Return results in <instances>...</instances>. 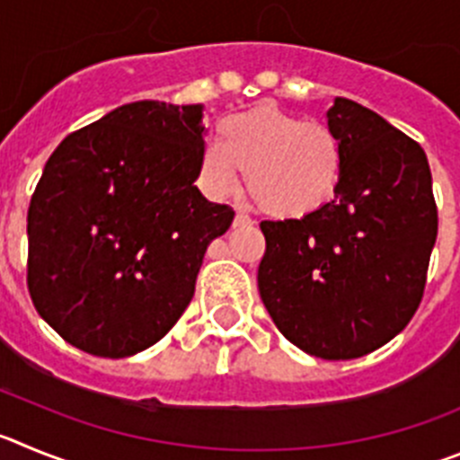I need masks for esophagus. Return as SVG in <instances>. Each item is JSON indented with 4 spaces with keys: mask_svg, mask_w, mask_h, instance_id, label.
<instances>
[{
    "mask_svg": "<svg viewBox=\"0 0 460 460\" xmlns=\"http://www.w3.org/2000/svg\"><path fill=\"white\" fill-rule=\"evenodd\" d=\"M252 225V217L247 213H243V210H238L234 217V226H250Z\"/></svg>",
    "mask_w": 460,
    "mask_h": 460,
    "instance_id": "1",
    "label": "esophagus"
}]
</instances>
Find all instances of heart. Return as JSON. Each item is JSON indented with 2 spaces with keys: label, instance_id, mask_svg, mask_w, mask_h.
Here are the masks:
<instances>
[{
  "label": "heart",
  "instance_id": "heart-1",
  "mask_svg": "<svg viewBox=\"0 0 460 460\" xmlns=\"http://www.w3.org/2000/svg\"><path fill=\"white\" fill-rule=\"evenodd\" d=\"M343 169L346 153L332 128L261 102L222 119L217 142L201 148L199 183L222 199L245 172L247 190L263 213L307 220L332 204Z\"/></svg>",
  "mask_w": 460,
  "mask_h": 460
}]
</instances>
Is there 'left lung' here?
<instances>
[{
	"label": "left lung",
	"mask_w": 460,
	"mask_h": 460,
	"mask_svg": "<svg viewBox=\"0 0 460 460\" xmlns=\"http://www.w3.org/2000/svg\"><path fill=\"white\" fill-rule=\"evenodd\" d=\"M346 169L307 220L261 222L259 293L279 332L323 359L380 349L408 325L438 235L424 148L376 111L334 98L325 114Z\"/></svg>",
	"instance_id": "8db88e82"
}]
</instances>
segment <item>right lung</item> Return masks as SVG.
<instances>
[{"instance_id":"1","label":"right lung","mask_w":460,"mask_h":460,"mask_svg":"<svg viewBox=\"0 0 460 460\" xmlns=\"http://www.w3.org/2000/svg\"><path fill=\"white\" fill-rule=\"evenodd\" d=\"M204 130V105L128 102L45 163L27 213V287L75 349L130 358L192 300L206 247L234 222L194 185Z\"/></svg>"}]
</instances>
